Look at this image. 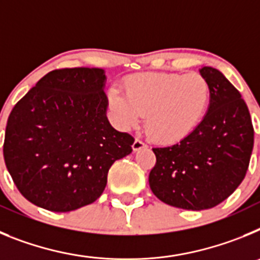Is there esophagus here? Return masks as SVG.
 Returning <instances> with one entry per match:
<instances>
[{
	"label": "esophagus",
	"mask_w": 260,
	"mask_h": 260,
	"mask_svg": "<svg viewBox=\"0 0 260 260\" xmlns=\"http://www.w3.org/2000/svg\"><path fill=\"white\" fill-rule=\"evenodd\" d=\"M143 148H147V144L143 143L142 141H139V139H135L134 143H133V151L137 152V151H141L143 150Z\"/></svg>",
	"instance_id": "34e87169"
}]
</instances>
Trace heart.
I'll list each match as a JSON object with an SVG mask.
<instances>
[{"label": "heart", "instance_id": "heart-1", "mask_svg": "<svg viewBox=\"0 0 260 260\" xmlns=\"http://www.w3.org/2000/svg\"><path fill=\"white\" fill-rule=\"evenodd\" d=\"M211 89L201 74L144 73L125 80V95L112 88L108 104L123 130L143 116L147 134L158 143L172 144L194 132L207 112Z\"/></svg>", "mask_w": 260, "mask_h": 260}]
</instances>
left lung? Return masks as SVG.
Returning a JSON list of instances; mask_svg holds the SVG:
<instances>
[{
	"label": "left lung",
	"mask_w": 260,
	"mask_h": 260,
	"mask_svg": "<svg viewBox=\"0 0 260 260\" xmlns=\"http://www.w3.org/2000/svg\"><path fill=\"white\" fill-rule=\"evenodd\" d=\"M199 73L210 84L207 112L190 135L173 146L152 148L156 165L148 182L153 194L177 208H212L237 189L246 176L254 128L246 103L216 69Z\"/></svg>",
	"instance_id": "8db88e82"
}]
</instances>
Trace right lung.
Wrapping results in <instances>:
<instances>
[{
    "label": "right lung",
    "mask_w": 260,
    "mask_h": 260,
    "mask_svg": "<svg viewBox=\"0 0 260 260\" xmlns=\"http://www.w3.org/2000/svg\"><path fill=\"white\" fill-rule=\"evenodd\" d=\"M105 82L103 69L53 70L11 110L5 164L38 207L69 212L93 203L112 164L132 153L134 138L108 121Z\"/></svg>",
    "instance_id": "right-lung-1"
}]
</instances>
